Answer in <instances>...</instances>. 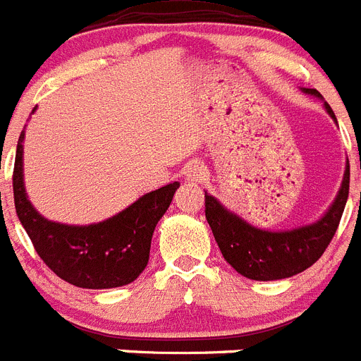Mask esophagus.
<instances>
[{
	"instance_id": "34e87169",
	"label": "esophagus",
	"mask_w": 361,
	"mask_h": 361,
	"mask_svg": "<svg viewBox=\"0 0 361 361\" xmlns=\"http://www.w3.org/2000/svg\"><path fill=\"white\" fill-rule=\"evenodd\" d=\"M184 177H186V180H190V183H202V180H206V177H208V171H206V168L202 166V162L192 160V162L186 166Z\"/></svg>"
}]
</instances>
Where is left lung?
Segmentation results:
<instances>
[{
	"mask_svg": "<svg viewBox=\"0 0 361 361\" xmlns=\"http://www.w3.org/2000/svg\"><path fill=\"white\" fill-rule=\"evenodd\" d=\"M303 91L319 97L316 89ZM323 106L336 120L334 111L327 102ZM349 178L350 173L347 166L340 192L329 212L319 221L307 226L286 232L261 230L243 221L239 215L228 212L210 193H204L206 221L210 224L223 257L241 276L255 281L285 279L312 267L322 257L323 252L327 250L349 197Z\"/></svg>",
	"mask_w": 361,
	"mask_h": 361,
	"instance_id": "obj_1",
	"label": "left lung"
}]
</instances>
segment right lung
I'll return each instance as SVG.
<instances>
[{
  "label": "right lung",
  "mask_w": 361,
  "mask_h": 361,
  "mask_svg": "<svg viewBox=\"0 0 361 361\" xmlns=\"http://www.w3.org/2000/svg\"><path fill=\"white\" fill-rule=\"evenodd\" d=\"M21 131L14 160V204L20 223L42 261L63 281L80 288H115L135 281L149 261L151 237L171 204L178 183L142 195L126 210L89 226L47 221L34 210L23 186Z\"/></svg>",
  "instance_id": "1"
}]
</instances>
